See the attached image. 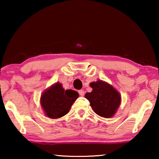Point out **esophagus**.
<instances>
[{
    "mask_svg": "<svg viewBox=\"0 0 159 159\" xmlns=\"http://www.w3.org/2000/svg\"><path fill=\"white\" fill-rule=\"evenodd\" d=\"M79 94L81 95V96H83V95H84V91L83 90H79Z\"/></svg>",
    "mask_w": 159,
    "mask_h": 159,
    "instance_id": "34e87169",
    "label": "esophagus"
}]
</instances>
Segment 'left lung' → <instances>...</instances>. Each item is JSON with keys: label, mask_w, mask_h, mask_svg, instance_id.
Returning <instances> with one entry per match:
<instances>
[{"label": "left lung", "mask_w": 159, "mask_h": 159, "mask_svg": "<svg viewBox=\"0 0 159 159\" xmlns=\"http://www.w3.org/2000/svg\"><path fill=\"white\" fill-rule=\"evenodd\" d=\"M92 92L87 93L84 97L90 101L95 114L104 118L114 116L121 103V95L111 84L98 80L90 83Z\"/></svg>", "instance_id": "8db88e82"}]
</instances>
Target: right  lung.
<instances>
[{
	"mask_svg": "<svg viewBox=\"0 0 159 159\" xmlns=\"http://www.w3.org/2000/svg\"><path fill=\"white\" fill-rule=\"evenodd\" d=\"M79 93L72 90H65L59 82L47 88L40 97V105L45 116L58 119L68 114Z\"/></svg>",
	"mask_w": 159,
	"mask_h": 159,
	"instance_id": "1",
	"label": "right lung"
}]
</instances>
